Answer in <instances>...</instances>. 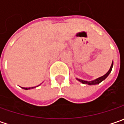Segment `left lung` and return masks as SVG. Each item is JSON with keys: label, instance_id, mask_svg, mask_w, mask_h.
Masks as SVG:
<instances>
[{"label": "left lung", "instance_id": "obj_1", "mask_svg": "<svg viewBox=\"0 0 124 124\" xmlns=\"http://www.w3.org/2000/svg\"><path fill=\"white\" fill-rule=\"evenodd\" d=\"M112 66H113V62H112V65H111V66H110V70H108V72L106 74H104L103 76L101 77H99V78H98V79L94 80V81H84V80H81V79H77L78 81H79L80 82H81L82 83H83V84H88V85H96V84H99V83H101L102 81H103V80L106 79L108 76L109 75V74L110 73V72H111V70H112Z\"/></svg>", "mask_w": 124, "mask_h": 124}]
</instances>
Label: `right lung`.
Wrapping results in <instances>:
<instances>
[{
    "instance_id": "add662e5",
    "label": "right lung",
    "mask_w": 124,
    "mask_h": 124,
    "mask_svg": "<svg viewBox=\"0 0 124 124\" xmlns=\"http://www.w3.org/2000/svg\"><path fill=\"white\" fill-rule=\"evenodd\" d=\"M35 87H31V88H23V89H25V90H28V89H31V88H34Z\"/></svg>"
}]
</instances>
